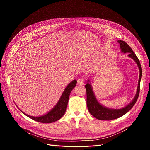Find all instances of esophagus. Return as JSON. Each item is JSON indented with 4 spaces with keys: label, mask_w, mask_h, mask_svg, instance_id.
Instances as JSON below:
<instances>
[{
    "label": "esophagus",
    "mask_w": 150,
    "mask_h": 150,
    "mask_svg": "<svg viewBox=\"0 0 150 150\" xmlns=\"http://www.w3.org/2000/svg\"><path fill=\"white\" fill-rule=\"evenodd\" d=\"M77 83H78V84L81 85V86H83L84 84V81L83 78H79V79L77 80Z\"/></svg>",
    "instance_id": "obj_1"
}]
</instances>
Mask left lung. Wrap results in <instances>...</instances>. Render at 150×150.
<instances>
[{
  "label": "left lung",
  "mask_w": 150,
  "mask_h": 150,
  "mask_svg": "<svg viewBox=\"0 0 150 150\" xmlns=\"http://www.w3.org/2000/svg\"><path fill=\"white\" fill-rule=\"evenodd\" d=\"M118 42L120 44V49L123 53H128L129 57L131 58L134 61H135L136 64L139 69V79L138 82L136 96L132 100L131 103L127 106H125L122 109H110L104 106L101 105L98 103L95 94H94L92 86L90 83L89 80L88 81V83L85 85V88L86 89V96H87V106L89 112L92 115L98 120H111L113 119H116L119 118L122 115L127 113L129 110L135 105L136 101L139 96L140 93V80L142 77V68L140 62L136 55V54L133 52L132 50L129 45L123 41L119 40Z\"/></svg>",
  "instance_id": "obj_1"
}]
</instances>
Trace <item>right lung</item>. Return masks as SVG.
Segmentation results:
<instances>
[{"instance_id":"right-lung-1","label":"right lung","mask_w":150,"mask_h":150,"mask_svg":"<svg viewBox=\"0 0 150 150\" xmlns=\"http://www.w3.org/2000/svg\"><path fill=\"white\" fill-rule=\"evenodd\" d=\"M76 83V80H74L67 86V87L66 88L64 92H63L61 97L58 101L57 104L55 105V106L51 111H50L46 114L39 117H33L26 114L25 113L22 112L21 110V111L23 114L26 115L27 117H30V119L38 122L43 123H50L58 120L65 114L68 104L70 93L72 89L75 87Z\"/></svg>"}]
</instances>
